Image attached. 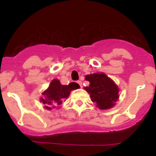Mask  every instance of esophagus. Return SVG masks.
Here are the masks:
<instances>
[{"label": "esophagus", "instance_id": "obj_1", "mask_svg": "<svg viewBox=\"0 0 156 156\" xmlns=\"http://www.w3.org/2000/svg\"><path fill=\"white\" fill-rule=\"evenodd\" d=\"M77 83H78V84L80 85V87H82V82H81L80 80H79V81H77Z\"/></svg>", "mask_w": 156, "mask_h": 156}]
</instances>
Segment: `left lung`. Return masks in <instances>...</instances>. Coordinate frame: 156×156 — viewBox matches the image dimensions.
<instances>
[{
  "label": "left lung",
  "instance_id": "1",
  "mask_svg": "<svg viewBox=\"0 0 156 156\" xmlns=\"http://www.w3.org/2000/svg\"><path fill=\"white\" fill-rule=\"evenodd\" d=\"M85 79L90 82L85 90L100 109H108L115 105L119 98V89L110 78L105 73H94L86 76Z\"/></svg>",
  "mask_w": 156,
  "mask_h": 156
}]
</instances>
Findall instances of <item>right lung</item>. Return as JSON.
I'll use <instances>...</instances> for the list:
<instances>
[{
    "instance_id": "add662e5",
    "label": "right lung",
    "mask_w": 156,
    "mask_h": 156,
    "mask_svg": "<svg viewBox=\"0 0 156 156\" xmlns=\"http://www.w3.org/2000/svg\"><path fill=\"white\" fill-rule=\"evenodd\" d=\"M79 87V84L76 83L72 82L69 85H62L58 80H53L49 87L43 92V98H41V101L47 109H51V106L56 107L60 105L63 99L69 97L72 90Z\"/></svg>"
}]
</instances>
